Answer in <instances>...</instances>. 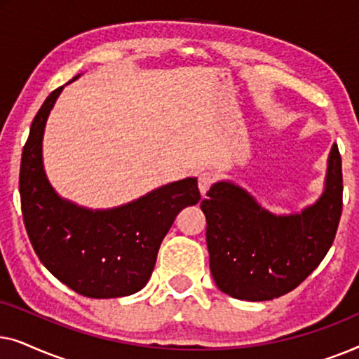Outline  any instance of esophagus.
Here are the masks:
<instances>
[{
  "label": "esophagus",
  "mask_w": 359,
  "mask_h": 359,
  "mask_svg": "<svg viewBox=\"0 0 359 359\" xmlns=\"http://www.w3.org/2000/svg\"><path fill=\"white\" fill-rule=\"evenodd\" d=\"M214 180H215V176H214V173H210V171H204V173L199 175L198 184H199L201 194L204 196L205 193H208L209 188H210V184L214 183Z\"/></svg>",
  "instance_id": "obj_1"
}]
</instances>
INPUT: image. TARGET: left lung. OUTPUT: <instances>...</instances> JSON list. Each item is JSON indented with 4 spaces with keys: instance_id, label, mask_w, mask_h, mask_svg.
Listing matches in <instances>:
<instances>
[{
    "instance_id": "left-lung-1",
    "label": "left lung",
    "mask_w": 359,
    "mask_h": 359,
    "mask_svg": "<svg viewBox=\"0 0 359 359\" xmlns=\"http://www.w3.org/2000/svg\"><path fill=\"white\" fill-rule=\"evenodd\" d=\"M341 156L327 160L325 188L301 212L274 214L247 189L217 181L201 203L210 273L220 291L240 301H271L296 289L316 269L335 238L341 215Z\"/></svg>"
}]
</instances>
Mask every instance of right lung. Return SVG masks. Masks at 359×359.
<instances>
[{"mask_svg":"<svg viewBox=\"0 0 359 359\" xmlns=\"http://www.w3.org/2000/svg\"><path fill=\"white\" fill-rule=\"evenodd\" d=\"M63 88L43 101L24 145L19 173L24 225L43 266L75 292L93 299L130 296L149 283L161 240L180 210L199 203L198 180L163 184L112 209L93 210L60 198L43 170L42 140Z\"/></svg>","mask_w":359,"mask_h":359,"instance_id":"add662e5","label":"right lung"}]
</instances>
